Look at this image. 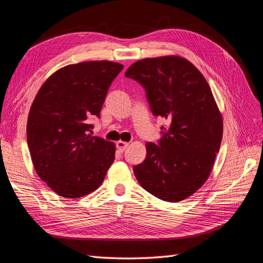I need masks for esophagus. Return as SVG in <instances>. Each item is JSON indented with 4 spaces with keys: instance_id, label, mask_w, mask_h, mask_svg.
Listing matches in <instances>:
<instances>
[{
    "instance_id": "1",
    "label": "esophagus",
    "mask_w": 263,
    "mask_h": 263,
    "mask_svg": "<svg viewBox=\"0 0 263 263\" xmlns=\"http://www.w3.org/2000/svg\"><path fill=\"white\" fill-rule=\"evenodd\" d=\"M128 142H126V141H122V140H119V141H117L116 142V148L118 149V151L119 153H123V151L128 147Z\"/></svg>"
}]
</instances>
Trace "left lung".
Wrapping results in <instances>:
<instances>
[{
  "instance_id": "left-lung-1",
  "label": "left lung",
  "mask_w": 263,
  "mask_h": 263,
  "mask_svg": "<svg viewBox=\"0 0 263 263\" xmlns=\"http://www.w3.org/2000/svg\"><path fill=\"white\" fill-rule=\"evenodd\" d=\"M126 78L146 91L151 112L170 122L158 145L147 142L144 162L134 166L139 184L166 202H180L208 180L219 151L222 118L211 87L189 60L164 55L138 60Z\"/></svg>"
}]
</instances>
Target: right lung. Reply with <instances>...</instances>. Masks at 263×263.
<instances>
[{"label": "right lung", "mask_w": 263, "mask_h": 263, "mask_svg": "<svg viewBox=\"0 0 263 263\" xmlns=\"http://www.w3.org/2000/svg\"><path fill=\"white\" fill-rule=\"evenodd\" d=\"M121 63L107 60L66 66L39 89L27 121L34 168L53 192L67 198L90 194L104 181L115 159L114 142L91 136Z\"/></svg>", "instance_id": "obj_1"}]
</instances>
